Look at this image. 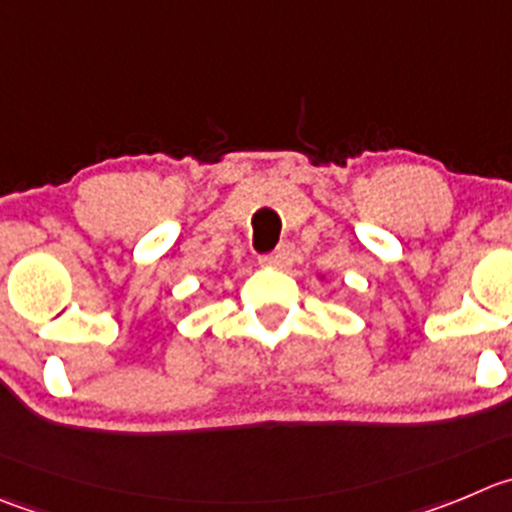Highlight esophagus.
Returning a JSON list of instances; mask_svg holds the SVG:
<instances>
[{
  "label": "esophagus",
  "instance_id": "34e87169",
  "mask_svg": "<svg viewBox=\"0 0 512 512\" xmlns=\"http://www.w3.org/2000/svg\"><path fill=\"white\" fill-rule=\"evenodd\" d=\"M294 256H296L294 246H291V243H281V246L276 248V251H271V253H266V256H261V264L269 266V269L284 271V269H289L291 264H294Z\"/></svg>",
  "mask_w": 512,
  "mask_h": 512
}]
</instances>
